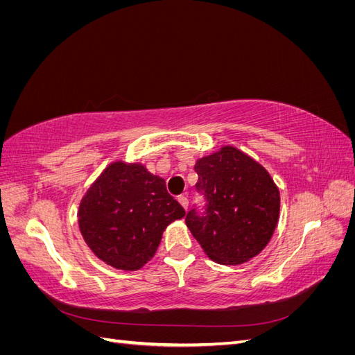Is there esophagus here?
Here are the masks:
<instances>
[{"label": "esophagus", "mask_w": 355, "mask_h": 355, "mask_svg": "<svg viewBox=\"0 0 355 355\" xmlns=\"http://www.w3.org/2000/svg\"><path fill=\"white\" fill-rule=\"evenodd\" d=\"M178 201L180 202V206H182V207H184L185 210H188L189 200H188V197H187V196H179V197H178Z\"/></svg>", "instance_id": "obj_1"}]
</instances>
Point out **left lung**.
<instances>
[{"instance_id": "1", "label": "left lung", "mask_w": 355, "mask_h": 355, "mask_svg": "<svg viewBox=\"0 0 355 355\" xmlns=\"http://www.w3.org/2000/svg\"><path fill=\"white\" fill-rule=\"evenodd\" d=\"M204 211L192 209L187 227L211 261L240 265L270 243L280 214V191L270 173L234 146L196 163Z\"/></svg>"}]
</instances>
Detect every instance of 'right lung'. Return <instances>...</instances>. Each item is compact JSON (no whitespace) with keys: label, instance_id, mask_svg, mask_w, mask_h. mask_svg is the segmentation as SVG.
Masks as SVG:
<instances>
[{"label":"right lung","instance_id":"1","mask_svg":"<svg viewBox=\"0 0 355 355\" xmlns=\"http://www.w3.org/2000/svg\"><path fill=\"white\" fill-rule=\"evenodd\" d=\"M184 216L163 178L142 164L115 161L85 192L78 223L84 241L101 261L136 271L151 261L168 225Z\"/></svg>","mask_w":355,"mask_h":355}]
</instances>
